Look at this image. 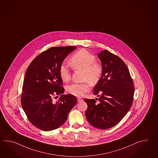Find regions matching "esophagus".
<instances>
[{
	"label": "esophagus",
	"mask_w": 158,
	"mask_h": 158,
	"mask_svg": "<svg viewBox=\"0 0 158 158\" xmlns=\"http://www.w3.org/2000/svg\"><path fill=\"white\" fill-rule=\"evenodd\" d=\"M77 102H82L83 101V99L82 98H77Z\"/></svg>",
	"instance_id": "obj_1"
}]
</instances>
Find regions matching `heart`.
<instances>
[{
  "mask_svg": "<svg viewBox=\"0 0 158 158\" xmlns=\"http://www.w3.org/2000/svg\"><path fill=\"white\" fill-rule=\"evenodd\" d=\"M71 65L75 69H83L81 83H72L67 85L66 89L70 94L81 97L85 93L89 92L91 84H95L100 80L103 73L102 66L96 62L95 56L85 50H81L73 54L69 59ZM59 75L63 81H68L71 77L69 68L64 64L59 67Z\"/></svg>",
  "mask_w": 158,
  "mask_h": 158,
  "instance_id": "1",
  "label": "heart"
}]
</instances>
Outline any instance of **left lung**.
I'll return each instance as SVG.
<instances>
[{
  "label": "left lung",
  "instance_id": "obj_1",
  "mask_svg": "<svg viewBox=\"0 0 158 158\" xmlns=\"http://www.w3.org/2000/svg\"><path fill=\"white\" fill-rule=\"evenodd\" d=\"M98 56L103 73L93 90L99 103L85 99L88 106L85 116L93 126L106 130L115 126L127 114L133 103L135 89L127 65L119 57L106 50Z\"/></svg>",
  "mask_w": 158,
  "mask_h": 158
}]
</instances>
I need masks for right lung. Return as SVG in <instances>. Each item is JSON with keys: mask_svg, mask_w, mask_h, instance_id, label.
Masks as SVG:
<instances>
[{"mask_svg": "<svg viewBox=\"0 0 158 158\" xmlns=\"http://www.w3.org/2000/svg\"><path fill=\"white\" fill-rule=\"evenodd\" d=\"M76 47H54L42 52L28 67L23 81L21 104L29 121L43 131H52L65 123L77 103L76 97L63 95L59 67ZM60 95L56 102L52 98Z\"/></svg>", "mask_w": 158, "mask_h": 158, "instance_id": "add662e5", "label": "right lung"}]
</instances>
